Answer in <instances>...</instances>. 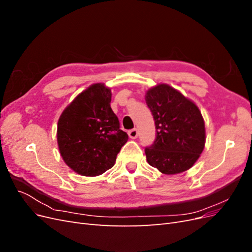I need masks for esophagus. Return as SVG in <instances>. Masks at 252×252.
<instances>
[{
	"label": "esophagus",
	"instance_id": "esophagus-1",
	"mask_svg": "<svg viewBox=\"0 0 252 252\" xmlns=\"http://www.w3.org/2000/svg\"><path fill=\"white\" fill-rule=\"evenodd\" d=\"M138 134H139V132H138V130H136L135 128H134V129H131V130H129V131H128L129 138L132 139V140H134V139L138 138Z\"/></svg>",
	"mask_w": 252,
	"mask_h": 252
}]
</instances>
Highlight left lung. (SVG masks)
Wrapping results in <instances>:
<instances>
[{
  "instance_id": "left-lung-1",
  "label": "left lung",
  "mask_w": 252,
  "mask_h": 252,
  "mask_svg": "<svg viewBox=\"0 0 252 252\" xmlns=\"http://www.w3.org/2000/svg\"><path fill=\"white\" fill-rule=\"evenodd\" d=\"M154 116L157 139L145 149L147 162L164 174L191 168L205 147V122L196 104L168 84L159 83L145 94Z\"/></svg>"
}]
</instances>
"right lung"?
<instances>
[{
  "mask_svg": "<svg viewBox=\"0 0 252 252\" xmlns=\"http://www.w3.org/2000/svg\"><path fill=\"white\" fill-rule=\"evenodd\" d=\"M111 89L94 83L73 98L58 121L57 141L65 164L84 177H96L116 163L128 134L111 107Z\"/></svg>",
  "mask_w": 252,
  "mask_h": 252,
  "instance_id": "add662e5",
  "label": "right lung"
}]
</instances>
